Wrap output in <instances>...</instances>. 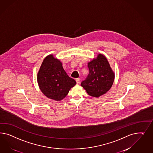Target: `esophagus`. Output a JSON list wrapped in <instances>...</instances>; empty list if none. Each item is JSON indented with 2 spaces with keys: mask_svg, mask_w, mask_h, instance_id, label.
<instances>
[{
  "mask_svg": "<svg viewBox=\"0 0 153 153\" xmlns=\"http://www.w3.org/2000/svg\"><path fill=\"white\" fill-rule=\"evenodd\" d=\"M76 82L77 83H80V81H81V79L79 78H77V79H76Z\"/></svg>",
  "mask_w": 153,
  "mask_h": 153,
  "instance_id": "1",
  "label": "esophagus"
}]
</instances>
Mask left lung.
<instances>
[{
  "label": "left lung",
  "mask_w": 153,
  "mask_h": 153,
  "mask_svg": "<svg viewBox=\"0 0 153 153\" xmlns=\"http://www.w3.org/2000/svg\"><path fill=\"white\" fill-rule=\"evenodd\" d=\"M88 66L89 74L81 85L91 97H99L111 88L114 74L106 57L101 54L88 62Z\"/></svg>",
  "instance_id": "obj_1"
}]
</instances>
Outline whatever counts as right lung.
<instances>
[{"label":"right lung","mask_w":153,"mask_h":153,"mask_svg":"<svg viewBox=\"0 0 153 153\" xmlns=\"http://www.w3.org/2000/svg\"><path fill=\"white\" fill-rule=\"evenodd\" d=\"M37 79L42 93L46 97L56 101L64 99L71 88L76 84L74 79L66 74L60 60L52 54L43 60Z\"/></svg>","instance_id":"1"}]
</instances>
